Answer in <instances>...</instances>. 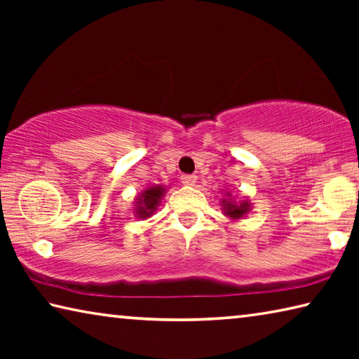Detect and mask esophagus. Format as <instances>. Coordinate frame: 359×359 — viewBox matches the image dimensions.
<instances>
[{"mask_svg": "<svg viewBox=\"0 0 359 359\" xmlns=\"http://www.w3.org/2000/svg\"><path fill=\"white\" fill-rule=\"evenodd\" d=\"M196 175L194 174H182V177H180V182L184 185H194L196 184Z\"/></svg>", "mask_w": 359, "mask_h": 359, "instance_id": "esophagus-1", "label": "esophagus"}]
</instances>
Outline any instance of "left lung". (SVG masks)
<instances>
[{
  "label": "left lung",
  "mask_w": 359,
  "mask_h": 359,
  "mask_svg": "<svg viewBox=\"0 0 359 359\" xmlns=\"http://www.w3.org/2000/svg\"><path fill=\"white\" fill-rule=\"evenodd\" d=\"M224 209H226V215H229L231 218H238V217H242L245 214L247 209H248V204L242 203L239 205H236V204L226 203V204H224Z\"/></svg>",
  "instance_id": "left-lung-1"
}]
</instances>
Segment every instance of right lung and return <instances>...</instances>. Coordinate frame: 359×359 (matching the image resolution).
I'll return each mask as SVG.
<instances>
[{"label": "right lung", "instance_id": "add662e5", "mask_svg": "<svg viewBox=\"0 0 359 359\" xmlns=\"http://www.w3.org/2000/svg\"><path fill=\"white\" fill-rule=\"evenodd\" d=\"M163 191H165V188H161V187H151V188H149V190H145L142 193V199L139 201V208H137L136 214H139V217L150 215L158 205V199L161 198Z\"/></svg>", "mask_w": 359, "mask_h": 359}]
</instances>
